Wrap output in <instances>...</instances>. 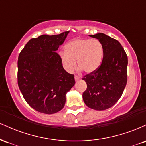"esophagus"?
Returning a JSON list of instances; mask_svg holds the SVG:
<instances>
[{"label":"esophagus","instance_id":"esophagus-1","mask_svg":"<svg viewBox=\"0 0 146 146\" xmlns=\"http://www.w3.org/2000/svg\"><path fill=\"white\" fill-rule=\"evenodd\" d=\"M75 81H78V80H80V78L78 76V75H75Z\"/></svg>","mask_w":146,"mask_h":146}]
</instances>
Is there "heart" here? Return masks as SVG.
<instances>
[{
    "label": "heart",
    "mask_w": 146,
    "mask_h": 146,
    "mask_svg": "<svg viewBox=\"0 0 146 146\" xmlns=\"http://www.w3.org/2000/svg\"><path fill=\"white\" fill-rule=\"evenodd\" d=\"M64 51L60 53L64 68L72 72L78 67L87 73L96 71L101 64L104 49L101 42L97 39H77L65 46Z\"/></svg>",
    "instance_id": "obj_1"
}]
</instances>
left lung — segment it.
Here are the masks:
<instances>
[{
	"mask_svg": "<svg viewBox=\"0 0 146 146\" xmlns=\"http://www.w3.org/2000/svg\"><path fill=\"white\" fill-rule=\"evenodd\" d=\"M89 36L101 42L104 54L100 67L83 77L87 84L83 100L91 109L104 110L117 103L126 86L128 56L117 40L102 33Z\"/></svg>",
	"mask_w": 146,
	"mask_h": 146,
	"instance_id": "left-lung-1",
	"label": "left lung"
}]
</instances>
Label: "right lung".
<instances>
[{"label":"right lung","mask_w":146,"mask_h":146,"mask_svg":"<svg viewBox=\"0 0 146 146\" xmlns=\"http://www.w3.org/2000/svg\"><path fill=\"white\" fill-rule=\"evenodd\" d=\"M68 33L32 38L18 56V87L25 101L40 113L50 115L62 109L66 93L75 83L74 75L64 69L56 52Z\"/></svg>","instance_id":"right-lung-1"}]
</instances>
